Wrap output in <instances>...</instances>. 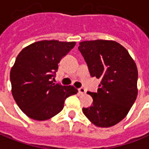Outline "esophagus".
I'll use <instances>...</instances> for the list:
<instances>
[{
  "instance_id": "obj_1",
  "label": "esophagus",
  "mask_w": 149,
  "mask_h": 149,
  "mask_svg": "<svg viewBox=\"0 0 149 149\" xmlns=\"http://www.w3.org/2000/svg\"><path fill=\"white\" fill-rule=\"evenodd\" d=\"M78 91H79V93L80 95H84L86 93V91L85 89L83 88H80L78 89Z\"/></svg>"
}]
</instances>
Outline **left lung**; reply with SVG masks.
Wrapping results in <instances>:
<instances>
[{
    "label": "left lung",
    "mask_w": 149,
    "mask_h": 149,
    "mask_svg": "<svg viewBox=\"0 0 149 149\" xmlns=\"http://www.w3.org/2000/svg\"><path fill=\"white\" fill-rule=\"evenodd\" d=\"M79 50L88 65L90 75L100 79L90 107L83 108L88 119L98 127L116 125L125 118L137 96L138 72L127 49L113 40L84 41Z\"/></svg>",
    "instance_id": "8db88e82"
}]
</instances>
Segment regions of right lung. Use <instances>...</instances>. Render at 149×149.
Segmentation results:
<instances>
[{
  "label": "right lung",
  "instance_id": "right-lung-1",
  "mask_svg": "<svg viewBox=\"0 0 149 149\" xmlns=\"http://www.w3.org/2000/svg\"><path fill=\"white\" fill-rule=\"evenodd\" d=\"M76 42L42 40L24 47L11 69L12 94L19 109L31 118L45 121L58 114L66 98L76 95L73 86L54 84L52 78L61 58Z\"/></svg>",
  "mask_w": 149,
  "mask_h": 149
}]
</instances>
